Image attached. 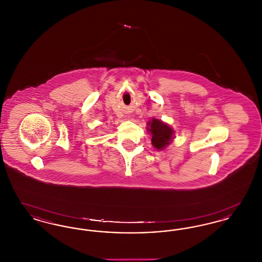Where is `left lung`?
<instances>
[{"mask_svg": "<svg viewBox=\"0 0 262 262\" xmlns=\"http://www.w3.org/2000/svg\"><path fill=\"white\" fill-rule=\"evenodd\" d=\"M150 134L152 135V144L155 148L158 150L165 148L170 141L172 140L173 136V129L166 124H164L161 121L157 119H153L152 121L148 122Z\"/></svg>", "mask_w": 262, "mask_h": 262, "instance_id": "left-lung-1", "label": "left lung"}]
</instances>
